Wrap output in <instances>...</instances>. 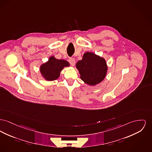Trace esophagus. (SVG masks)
<instances>
[{"label":"esophagus","mask_w":152,"mask_h":152,"mask_svg":"<svg viewBox=\"0 0 152 152\" xmlns=\"http://www.w3.org/2000/svg\"><path fill=\"white\" fill-rule=\"evenodd\" d=\"M69 62L71 64V65L72 66H74V65H75V63H76L75 60V58H70L69 59Z\"/></svg>","instance_id":"1"}]
</instances>
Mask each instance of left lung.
Here are the masks:
<instances>
[{
  "instance_id": "1",
  "label": "left lung",
  "mask_w": 152,
  "mask_h": 152,
  "mask_svg": "<svg viewBox=\"0 0 152 152\" xmlns=\"http://www.w3.org/2000/svg\"><path fill=\"white\" fill-rule=\"evenodd\" d=\"M76 68L80 75L81 79L91 86L103 80L108 70L106 60L90 52L84 53L82 60L76 63Z\"/></svg>"
}]
</instances>
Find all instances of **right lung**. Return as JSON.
<instances>
[{"mask_svg": "<svg viewBox=\"0 0 152 152\" xmlns=\"http://www.w3.org/2000/svg\"><path fill=\"white\" fill-rule=\"evenodd\" d=\"M69 66L70 64L67 61L58 60L54 56H52L49 58L48 61L41 65L39 71L45 80L54 81L59 78L61 72L65 67Z\"/></svg>", "mask_w": 152, "mask_h": 152, "instance_id": "obj_1", "label": "right lung"}]
</instances>
